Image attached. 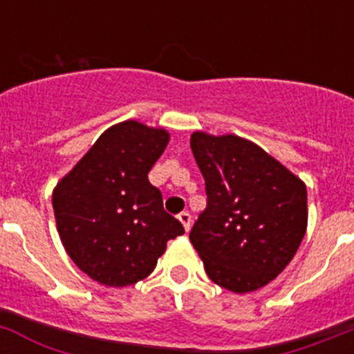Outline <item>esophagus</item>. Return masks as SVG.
Returning a JSON list of instances; mask_svg holds the SVG:
<instances>
[{
	"instance_id": "esophagus-1",
	"label": "esophagus",
	"mask_w": 354,
	"mask_h": 354,
	"mask_svg": "<svg viewBox=\"0 0 354 354\" xmlns=\"http://www.w3.org/2000/svg\"><path fill=\"white\" fill-rule=\"evenodd\" d=\"M178 219H180V223L183 224V228H185V232H189V230H190V223H192V217H190L189 212H181V214H178Z\"/></svg>"
}]
</instances>
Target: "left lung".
I'll list each match as a JSON object with an SVG mask.
<instances>
[{"instance_id": "obj_1", "label": "left lung", "mask_w": 354, "mask_h": 354, "mask_svg": "<svg viewBox=\"0 0 354 354\" xmlns=\"http://www.w3.org/2000/svg\"><path fill=\"white\" fill-rule=\"evenodd\" d=\"M190 147L207 192L190 242L214 283L236 294L257 290L288 266L305 236V183L236 135L196 131Z\"/></svg>"}]
</instances>
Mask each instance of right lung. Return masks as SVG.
Here are the masks:
<instances>
[{
  "label": "right lung",
  "mask_w": 354,
  "mask_h": 354,
  "mask_svg": "<svg viewBox=\"0 0 354 354\" xmlns=\"http://www.w3.org/2000/svg\"><path fill=\"white\" fill-rule=\"evenodd\" d=\"M169 142L165 130L124 121L104 131L53 192L71 260L106 287L147 278L165 244L185 230L147 180Z\"/></svg>",
  "instance_id": "add662e5"
}]
</instances>
